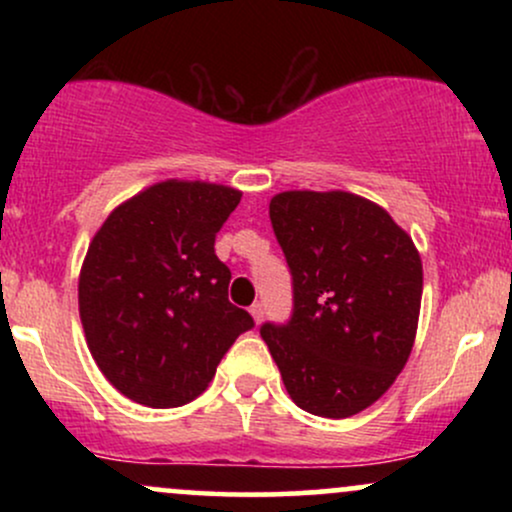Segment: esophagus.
<instances>
[{
    "instance_id": "obj_1",
    "label": "esophagus",
    "mask_w": 512,
    "mask_h": 512,
    "mask_svg": "<svg viewBox=\"0 0 512 512\" xmlns=\"http://www.w3.org/2000/svg\"><path fill=\"white\" fill-rule=\"evenodd\" d=\"M250 315H252V320H255V325H260V322L264 320V308H262V303H255L250 308Z\"/></svg>"
}]
</instances>
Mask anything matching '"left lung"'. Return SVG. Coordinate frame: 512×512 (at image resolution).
I'll use <instances>...</instances> for the list:
<instances>
[{"label": "left lung", "instance_id": "left-lung-1", "mask_svg": "<svg viewBox=\"0 0 512 512\" xmlns=\"http://www.w3.org/2000/svg\"><path fill=\"white\" fill-rule=\"evenodd\" d=\"M293 279L286 325L260 327L298 407L346 419L402 373L419 325L424 269L383 207L351 192H281L269 202Z\"/></svg>", "mask_w": 512, "mask_h": 512}]
</instances>
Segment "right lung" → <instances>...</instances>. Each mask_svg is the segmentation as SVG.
Here are the masks:
<instances>
[{
    "instance_id": "1",
    "label": "right lung",
    "mask_w": 512,
    "mask_h": 512,
    "mask_svg": "<svg viewBox=\"0 0 512 512\" xmlns=\"http://www.w3.org/2000/svg\"><path fill=\"white\" fill-rule=\"evenodd\" d=\"M240 197L214 182H156L122 202L88 245L79 276L86 344L132 402H192L231 344L255 327L248 310L228 301L231 269L214 252Z\"/></svg>"
}]
</instances>
